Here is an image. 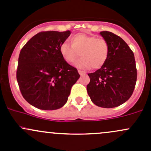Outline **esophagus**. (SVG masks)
<instances>
[{
	"mask_svg": "<svg viewBox=\"0 0 151 151\" xmlns=\"http://www.w3.org/2000/svg\"><path fill=\"white\" fill-rule=\"evenodd\" d=\"M78 72L79 74H80V75H84V74H85V72H84V71H81V70H78Z\"/></svg>",
	"mask_w": 151,
	"mask_h": 151,
	"instance_id": "1",
	"label": "esophagus"
}]
</instances>
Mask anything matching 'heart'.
Masks as SVG:
<instances>
[{
  "mask_svg": "<svg viewBox=\"0 0 151 151\" xmlns=\"http://www.w3.org/2000/svg\"><path fill=\"white\" fill-rule=\"evenodd\" d=\"M71 44L64 42L60 47V52L66 62L73 63L80 58H83L77 66L92 69L100 68L107 60L109 54V45L103 38L93 35L77 33L71 39Z\"/></svg>",
  "mask_w": 151,
  "mask_h": 151,
  "instance_id": "b5f03b06",
  "label": "heart"
}]
</instances>
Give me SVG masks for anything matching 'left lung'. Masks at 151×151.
<instances>
[{
	"mask_svg": "<svg viewBox=\"0 0 151 151\" xmlns=\"http://www.w3.org/2000/svg\"><path fill=\"white\" fill-rule=\"evenodd\" d=\"M100 34L109 43V57L99 69L88 74L87 91L96 106L116 107L126 102L134 90L137 77L134 55L120 36L109 31Z\"/></svg>",
	"mask_w": 151,
	"mask_h": 151,
	"instance_id": "8db88e82",
	"label": "left lung"
}]
</instances>
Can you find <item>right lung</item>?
Returning a JSON list of instances; mask_svg holds the SVG:
<instances>
[{
  "label": "right lung",
  "mask_w": 151,
  "mask_h": 151,
  "mask_svg": "<svg viewBox=\"0 0 151 151\" xmlns=\"http://www.w3.org/2000/svg\"><path fill=\"white\" fill-rule=\"evenodd\" d=\"M70 34V30L42 31L21 50L17 80L23 98L38 109L62 107L80 78L77 68L68 64L60 52V45Z\"/></svg>",
  "instance_id": "add662e5"
}]
</instances>
